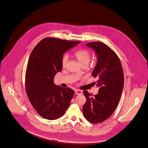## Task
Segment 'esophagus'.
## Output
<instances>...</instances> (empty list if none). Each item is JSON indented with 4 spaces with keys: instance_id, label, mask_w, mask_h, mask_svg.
I'll return each mask as SVG.
<instances>
[{
    "instance_id": "obj_1",
    "label": "esophagus",
    "mask_w": 148,
    "mask_h": 148,
    "mask_svg": "<svg viewBox=\"0 0 148 148\" xmlns=\"http://www.w3.org/2000/svg\"><path fill=\"white\" fill-rule=\"evenodd\" d=\"M75 93L77 95H82L83 92H82V90H75Z\"/></svg>"
}]
</instances>
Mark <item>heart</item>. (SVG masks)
<instances>
[{
  "label": "heart",
  "instance_id": "b5f03b06",
  "mask_svg": "<svg viewBox=\"0 0 148 148\" xmlns=\"http://www.w3.org/2000/svg\"><path fill=\"white\" fill-rule=\"evenodd\" d=\"M74 56L77 59L82 65L83 64H87L89 63L91 60V53L89 51L86 49H80L76 51L74 53ZM69 57L66 54L63 56L61 59V65L62 67H65L68 62ZM80 75V73L78 74V75Z\"/></svg>",
  "mask_w": 148,
  "mask_h": 148
}]
</instances>
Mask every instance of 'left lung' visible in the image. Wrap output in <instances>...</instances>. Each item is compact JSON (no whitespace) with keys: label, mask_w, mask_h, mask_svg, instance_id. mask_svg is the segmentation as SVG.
<instances>
[{"label":"left lung","mask_w":148,"mask_h":148,"mask_svg":"<svg viewBox=\"0 0 148 148\" xmlns=\"http://www.w3.org/2000/svg\"><path fill=\"white\" fill-rule=\"evenodd\" d=\"M86 45L95 50L97 56L92 75L99 78L97 86L99 89L95 96L83 91L86 102L83 112L88 122L99 123L108 119L116 109L123 88L124 75L118 56L109 47L100 42Z\"/></svg>","instance_id":"left-lung-1"}]
</instances>
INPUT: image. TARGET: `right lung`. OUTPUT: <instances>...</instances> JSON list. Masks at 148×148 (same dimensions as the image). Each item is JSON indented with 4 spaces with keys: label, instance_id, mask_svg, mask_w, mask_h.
I'll list each match as a JSON object with an SVG mask.
<instances>
[{
    "label": "right lung",
    "instance_id": "right-lung-1",
    "mask_svg": "<svg viewBox=\"0 0 148 148\" xmlns=\"http://www.w3.org/2000/svg\"><path fill=\"white\" fill-rule=\"evenodd\" d=\"M79 42L46 38L31 53L25 74L26 92L36 112L46 119L60 118L70 106L74 90L57 86L53 77L62 70L64 53Z\"/></svg>",
    "mask_w": 148,
    "mask_h": 148
}]
</instances>
